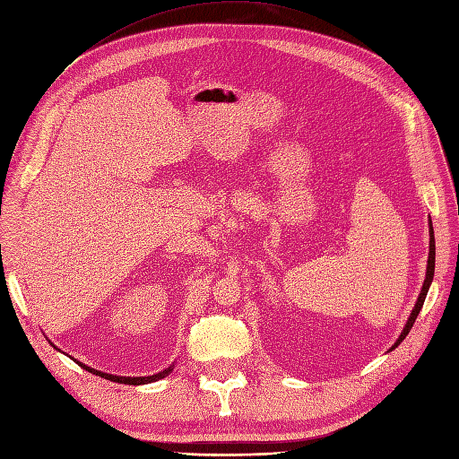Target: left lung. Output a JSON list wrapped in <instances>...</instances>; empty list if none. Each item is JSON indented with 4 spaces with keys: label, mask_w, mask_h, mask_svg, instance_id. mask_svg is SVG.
<instances>
[{
    "label": "left lung",
    "mask_w": 459,
    "mask_h": 459,
    "mask_svg": "<svg viewBox=\"0 0 459 459\" xmlns=\"http://www.w3.org/2000/svg\"><path fill=\"white\" fill-rule=\"evenodd\" d=\"M433 273H435V238H433V230H431V222H429V254H428V267H426V278H424V283H422V290H420V295H419L417 302H414V308L411 310V316H409V319H407V323L403 326L402 334L398 336V340L394 342V345L388 349V351H392V349H396L405 340L409 331L412 329V323H414V319H417V316L420 314L422 304H424L426 295H428V290H429L431 281H433Z\"/></svg>",
    "instance_id": "obj_1"
}]
</instances>
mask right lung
Listing matches in <instances>:
<instances>
[{
  "instance_id": "add662e5",
  "label": "right lung",
  "mask_w": 459,
  "mask_h": 459,
  "mask_svg": "<svg viewBox=\"0 0 459 459\" xmlns=\"http://www.w3.org/2000/svg\"><path fill=\"white\" fill-rule=\"evenodd\" d=\"M54 345V343H52ZM56 347V345H54ZM57 349V347H56ZM73 359V357H71ZM73 360H76V359H73ZM78 362V360H76ZM78 366H82L85 372H90V374H95V376H100V377H104V379H108V381H116V383H123V385H147V383H152V381H159V379H164L166 376H169L171 374V369H173V366L176 364H171V366H168L166 369H162V372H159V374H155V376H147V377H123V376H112V374H104V372H99V369H95V368H90L87 364H82V362H78Z\"/></svg>"
}]
</instances>
